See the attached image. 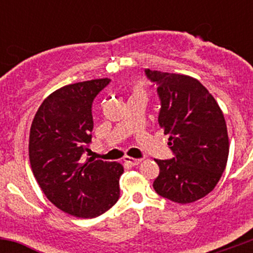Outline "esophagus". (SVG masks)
Instances as JSON below:
<instances>
[{"mask_svg":"<svg viewBox=\"0 0 253 253\" xmlns=\"http://www.w3.org/2000/svg\"><path fill=\"white\" fill-rule=\"evenodd\" d=\"M124 162L127 163V164L132 165V167H134V165H138L139 163H141V160H139V159H134V158H131V157H125L124 158Z\"/></svg>","mask_w":253,"mask_h":253,"instance_id":"34e87169","label":"esophagus"}]
</instances>
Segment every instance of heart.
Wrapping results in <instances>:
<instances>
[{
  "instance_id": "b5f03b06",
  "label": "heart",
  "mask_w": 253,
  "mask_h": 253,
  "mask_svg": "<svg viewBox=\"0 0 253 253\" xmlns=\"http://www.w3.org/2000/svg\"><path fill=\"white\" fill-rule=\"evenodd\" d=\"M131 91V98H134V96H143V98H145V95H147V90H145V85L143 82H137V83H134L133 85H132Z\"/></svg>"
}]
</instances>
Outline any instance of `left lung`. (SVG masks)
Returning <instances> with one entry per match:
<instances>
[{"label": "left lung", "instance_id": "obj_1", "mask_svg": "<svg viewBox=\"0 0 253 253\" xmlns=\"http://www.w3.org/2000/svg\"><path fill=\"white\" fill-rule=\"evenodd\" d=\"M145 75L158 85V121L174 153L172 159L155 160L160 172L153 187L172 202L192 203L213 191L225 170L229 137L223 111L196 78L149 68Z\"/></svg>", "mask_w": 253, "mask_h": 253}]
</instances>
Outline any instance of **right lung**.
Here are the masks:
<instances>
[{
  "label": "right lung",
  "instance_id": "add662e5",
  "mask_svg": "<svg viewBox=\"0 0 253 253\" xmlns=\"http://www.w3.org/2000/svg\"><path fill=\"white\" fill-rule=\"evenodd\" d=\"M109 83L91 79L57 89L42 101L30 127L33 174L52 205L77 218L101 215L120 197L124 167L83 158L91 142L93 100Z\"/></svg>",
  "mask_w": 253,
  "mask_h": 253
}]
</instances>
